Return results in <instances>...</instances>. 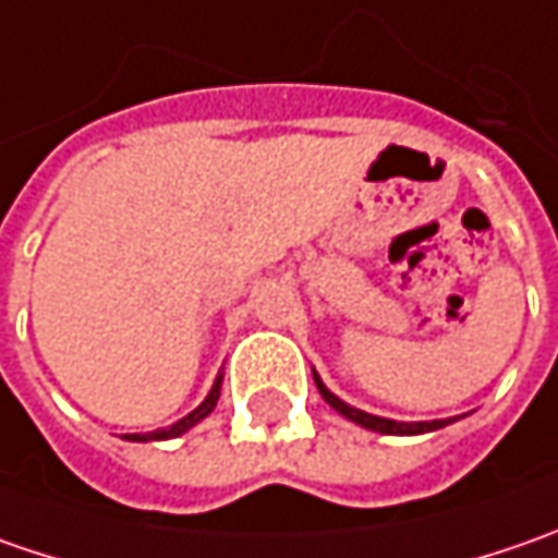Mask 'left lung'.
I'll list each match as a JSON object with an SVG mask.
<instances>
[{"mask_svg": "<svg viewBox=\"0 0 558 558\" xmlns=\"http://www.w3.org/2000/svg\"><path fill=\"white\" fill-rule=\"evenodd\" d=\"M313 381H316L319 395H323V400L332 407L335 413H341L344 418H351V422L369 428V432H378V435H425V432H435V428H444L447 422H453V418H435V422H397V418L373 416V413H363V410H356L351 403H344L341 397H335L316 373H313Z\"/></svg>", "mask_w": 558, "mask_h": 558, "instance_id": "obj_1", "label": "left lung"}]
</instances>
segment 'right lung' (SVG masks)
Instances as JSON below:
<instances>
[{"label":"right lung","mask_w":558,"mask_h":558,"mask_svg":"<svg viewBox=\"0 0 558 558\" xmlns=\"http://www.w3.org/2000/svg\"><path fill=\"white\" fill-rule=\"evenodd\" d=\"M220 385H223V375H217V381H214V388H210V395L204 397L202 403L189 413V416H183L180 422H173L170 428H158V432H148V435H123L126 440H167V438H180V435H185L192 425H198L204 416H210L214 413V407H217V400H220Z\"/></svg>","instance_id":"add662e5"}]
</instances>
